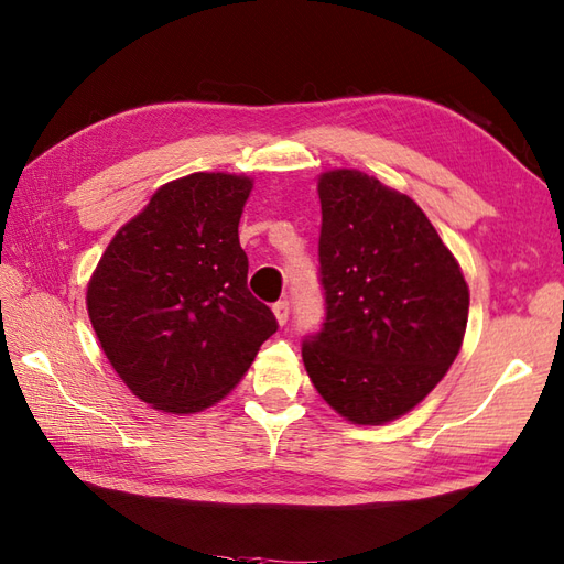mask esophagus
Segmentation results:
<instances>
[{"mask_svg":"<svg viewBox=\"0 0 564 564\" xmlns=\"http://www.w3.org/2000/svg\"><path fill=\"white\" fill-rule=\"evenodd\" d=\"M272 313L280 325H286V321H290V301H278V304L272 306Z\"/></svg>","mask_w":564,"mask_h":564,"instance_id":"1","label":"esophagus"}]
</instances>
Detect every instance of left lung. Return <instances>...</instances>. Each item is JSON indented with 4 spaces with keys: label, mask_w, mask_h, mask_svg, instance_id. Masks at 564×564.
Listing matches in <instances>:
<instances>
[{
    "label": "left lung",
    "mask_w": 564,
    "mask_h": 564,
    "mask_svg": "<svg viewBox=\"0 0 564 564\" xmlns=\"http://www.w3.org/2000/svg\"><path fill=\"white\" fill-rule=\"evenodd\" d=\"M325 323L304 341L306 373L339 416H404L457 359L469 286L406 194L359 170L318 176Z\"/></svg>",
    "instance_id": "8db88e82"
}]
</instances>
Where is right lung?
<instances>
[{
    "label": "right lung",
    "instance_id": "right-lung-1",
    "mask_svg": "<svg viewBox=\"0 0 564 564\" xmlns=\"http://www.w3.org/2000/svg\"><path fill=\"white\" fill-rule=\"evenodd\" d=\"M253 178L196 172L160 186L109 241L86 306L127 388L167 414L229 394L278 329L246 286L239 219Z\"/></svg>",
    "mask_w": 564,
    "mask_h": 564
}]
</instances>
